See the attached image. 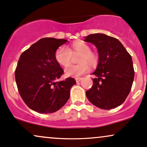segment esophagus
Returning a JSON list of instances; mask_svg holds the SVG:
<instances>
[{
	"instance_id": "esophagus-1",
	"label": "esophagus",
	"mask_w": 147,
	"mask_h": 147,
	"mask_svg": "<svg viewBox=\"0 0 147 147\" xmlns=\"http://www.w3.org/2000/svg\"><path fill=\"white\" fill-rule=\"evenodd\" d=\"M81 80H82L81 78H76V82H80Z\"/></svg>"
}]
</instances>
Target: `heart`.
<instances>
[{"instance_id":"b5f03b06","label":"heart","mask_w":147,"mask_h":147,"mask_svg":"<svg viewBox=\"0 0 147 147\" xmlns=\"http://www.w3.org/2000/svg\"><path fill=\"white\" fill-rule=\"evenodd\" d=\"M80 54L78 65H72L65 69L67 76L79 77L87 73L90 67H95L98 62V58L95 53L90 51V47L84 41H76L69 48L61 46L55 52L57 62L63 67H67L71 63V55Z\"/></svg>"}]
</instances>
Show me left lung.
I'll return each mask as SVG.
<instances>
[{
  "label": "left lung",
  "instance_id": "8db88e82",
  "mask_svg": "<svg viewBox=\"0 0 147 147\" xmlns=\"http://www.w3.org/2000/svg\"><path fill=\"white\" fill-rule=\"evenodd\" d=\"M84 41L97 49L99 62L93 75V86L86 92L90 102L110 110L124 102L131 90L134 69L131 55L120 41L102 33L86 36Z\"/></svg>",
  "mask_w": 147,
  "mask_h": 147
}]
</instances>
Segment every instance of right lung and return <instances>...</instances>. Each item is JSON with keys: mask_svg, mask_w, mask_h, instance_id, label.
<instances>
[{"mask_svg": "<svg viewBox=\"0 0 147 147\" xmlns=\"http://www.w3.org/2000/svg\"><path fill=\"white\" fill-rule=\"evenodd\" d=\"M66 39L43 38L21 54L15 71L20 95L28 108L39 113H52L68 101L72 78L56 82L63 74L55 52Z\"/></svg>", "mask_w": 147, "mask_h": 147, "instance_id": "1", "label": "right lung"}]
</instances>
